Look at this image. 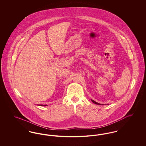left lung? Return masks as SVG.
Wrapping results in <instances>:
<instances>
[{
    "label": "left lung",
    "instance_id": "1",
    "mask_svg": "<svg viewBox=\"0 0 146 146\" xmlns=\"http://www.w3.org/2000/svg\"><path fill=\"white\" fill-rule=\"evenodd\" d=\"M91 101H92V102H93V103H94L95 104H98V105H101V104H98V103H97L96 102H95V101H94L93 100H91Z\"/></svg>",
    "mask_w": 146,
    "mask_h": 146
}]
</instances>
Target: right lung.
<instances>
[{
  "mask_svg": "<svg viewBox=\"0 0 146 146\" xmlns=\"http://www.w3.org/2000/svg\"><path fill=\"white\" fill-rule=\"evenodd\" d=\"M39 106H44V105H42V104H40V105H39ZM46 106V105H44V106Z\"/></svg>",
  "mask_w": 146,
  "mask_h": 146,
  "instance_id": "right-lung-1",
  "label": "right lung"
}]
</instances>
